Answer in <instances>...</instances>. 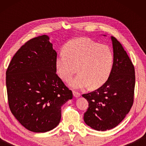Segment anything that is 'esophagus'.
I'll list each match as a JSON object with an SVG mask.
<instances>
[{"instance_id":"esophagus-1","label":"esophagus","mask_w":146,"mask_h":146,"mask_svg":"<svg viewBox=\"0 0 146 146\" xmlns=\"http://www.w3.org/2000/svg\"><path fill=\"white\" fill-rule=\"evenodd\" d=\"M73 94H74V96L75 98H79L81 96V94L79 92H75V91L73 92Z\"/></svg>"}]
</instances>
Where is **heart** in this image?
<instances>
[{
    "instance_id": "heart-1",
    "label": "heart",
    "mask_w": 146,
    "mask_h": 146,
    "mask_svg": "<svg viewBox=\"0 0 146 146\" xmlns=\"http://www.w3.org/2000/svg\"><path fill=\"white\" fill-rule=\"evenodd\" d=\"M64 53L56 58V73L62 80L69 82L78 68L79 74L70 86L81 89L91 86L98 88L108 81L112 71L113 54L108 46L87 38L69 41L63 48Z\"/></svg>"
}]
</instances>
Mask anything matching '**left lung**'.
Instances as JSON below:
<instances>
[{"label":"left lung","instance_id":"1","mask_svg":"<svg viewBox=\"0 0 146 146\" xmlns=\"http://www.w3.org/2000/svg\"><path fill=\"white\" fill-rule=\"evenodd\" d=\"M113 52L112 71L102 86L82 96L88 102L84 115L85 123L98 131L117 126L130 110L133 102L135 69L126 52L111 36Z\"/></svg>","mask_w":146,"mask_h":146}]
</instances>
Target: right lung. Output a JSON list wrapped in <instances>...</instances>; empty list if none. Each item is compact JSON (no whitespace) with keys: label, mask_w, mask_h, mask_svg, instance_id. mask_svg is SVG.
<instances>
[{"label":"right lung","mask_w":146,"mask_h":146,"mask_svg":"<svg viewBox=\"0 0 146 146\" xmlns=\"http://www.w3.org/2000/svg\"><path fill=\"white\" fill-rule=\"evenodd\" d=\"M49 39L42 35L27 42L6 72L10 110L33 132H46L56 127L61 106L72 98V91L56 73L57 53Z\"/></svg>","instance_id":"obj_1"}]
</instances>
